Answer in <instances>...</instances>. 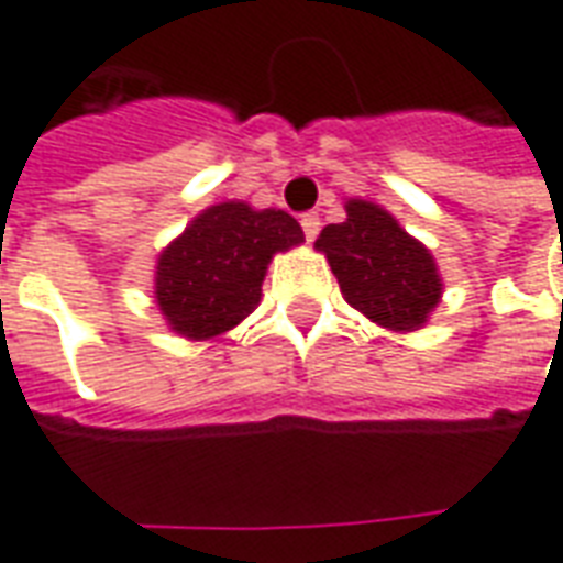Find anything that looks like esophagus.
<instances>
[{
    "instance_id": "esophagus-1",
    "label": "esophagus",
    "mask_w": 563,
    "mask_h": 563,
    "mask_svg": "<svg viewBox=\"0 0 563 563\" xmlns=\"http://www.w3.org/2000/svg\"><path fill=\"white\" fill-rule=\"evenodd\" d=\"M301 229H305L307 241H313V238L319 234V229H322V220H319V213H305V217H301Z\"/></svg>"
}]
</instances>
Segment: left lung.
<instances>
[{
    "mask_svg": "<svg viewBox=\"0 0 563 563\" xmlns=\"http://www.w3.org/2000/svg\"><path fill=\"white\" fill-rule=\"evenodd\" d=\"M346 220L317 238L346 305L389 331H419L443 298V277L431 250L401 229L389 210L346 198Z\"/></svg>",
    "mask_w": 563,
    "mask_h": 563,
    "instance_id": "8db88e82",
    "label": "left lung"
}]
</instances>
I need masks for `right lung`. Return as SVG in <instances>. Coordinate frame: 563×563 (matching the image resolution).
Here are the masks:
<instances>
[{"label":"right lung","instance_id":"right-lung-1","mask_svg":"<svg viewBox=\"0 0 563 563\" xmlns=\"http://www.w3.org/2000/svg\"><path fill=\"white\" fill-rule=\"evenodd\" d=\"M305 244L286 210L220 201L192 217L153 271V305L186 341H210L241 325L262 301L271 258Z\"/></svg>","mask_w":563,"mask_h":563}]
</instances>
